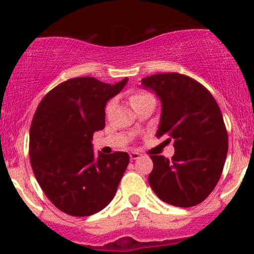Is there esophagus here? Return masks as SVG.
Wrapping results in <instances>:
<instances>
[{
  "label": "esophagus",
  "instance_id": "34e87169",
  "mask_svg": "<svg viewBox=\"0 0 254 254\" xmlns=\"http://www.w3.org/2000/svg\"><path fill=\"white\" fill-rule=\"evenodd\" d=\"M129 158H131V160H137V159L141 158V154L136 151H131L129 152Z\"/></svg>",
  "mask_w": 254,
  "mask_h": 254
}]
</instances>
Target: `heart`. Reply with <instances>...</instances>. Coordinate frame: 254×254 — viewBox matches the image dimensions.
<instances>
[{"instance_id":"heart-1","label":"heart","mask_w":254,"mask_h":254,"mask_svg":"<svg viewBox=\"0 0 254 254\" xmlns=\"http://www.w3.org/2000/svg\"><path fill=\"white\" fill-rule=\"evenodd\" d=\"M147 96H151L150 94H146V93H136L133 94V95L131 96V104H133V103L138 102V100L143 99V98H147ZM109 107H111V104H108L107 109H109Z\"/></svg>"}]
</instances>
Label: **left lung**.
Listing matches in <instances>:
<instances>
[{
    "label": "left lung",
    "instance_id": "obj_1",
    "mask_svg": "<svg viewBox=\"0 0 254 254\" xmlns=\"http://www.w3.org/2000/svg\"><path fill=\"white\" fill-rule=\"evenodd\" d=\"M161 102L156 136L174 141L173 158L151 155L149 176L155 194L173 206L201 203L217 185L226 154L228 133L214 96L203 85L181 73H158L142 78Z\"/></svg>",
    "mask_w": 254,
    "mask_h": 254
}]
</instances>
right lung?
Wrapping results in <instances>:
<instances>
[{
  "label": "right lung",
  "instance_id": "add662e5",
  "mask_svg": "<svg viewBox=\"0 0 254 254\" xmlns=\"http://www.w3.org/2000/svg\"><path fill=\"white\" fill-rule=\"evenodd\" d=\"M128 81L111 85L75 77L52 89L30 126L29 155L34 176L58 210L90 216L113 199L129 156L116 151L96 156L93 134L105 126V104Z\"/></svg>",
  "mask_w": 254,
  "mask_h": 254
}]
</instances>
